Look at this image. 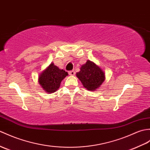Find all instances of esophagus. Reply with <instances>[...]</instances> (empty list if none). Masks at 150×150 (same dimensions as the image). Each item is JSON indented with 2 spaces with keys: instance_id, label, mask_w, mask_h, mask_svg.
Segmentation results:
<instances>
[{
  "instance_id": "obj_1",
  "label": "esophagus",
  "mask_w": 150,
  "mask_h": 150,
  "mask_svg": "<svg viewBox=\"0 0 150 150\" xmlns=\"http://www.w3.org/2000/svg\"><path fill=\"white\" fill-rule=\"evenodd\" d=\"M68 74H69V75L74 76V75H75V72L74 70H71V71H69L68 72Z\"/></svg>"
}]
</instances>
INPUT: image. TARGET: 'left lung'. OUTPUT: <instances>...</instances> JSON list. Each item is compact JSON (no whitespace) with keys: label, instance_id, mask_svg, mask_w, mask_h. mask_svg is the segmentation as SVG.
<instances>
[{"label":"left lung","instance_id":"1","mask_svg":"<svg viewBox=\"0 0 150 150\" xmlns=\"http://www.w3.org/2000/svg\"><path fill=\"white\" fill-rule=\"evenodd\" d=\"M76 76L88 91H96L105 80V73L95 62L88 60L81 66Z\"/></svg>","mask_w":150,"mask_h":150}]
</instances>
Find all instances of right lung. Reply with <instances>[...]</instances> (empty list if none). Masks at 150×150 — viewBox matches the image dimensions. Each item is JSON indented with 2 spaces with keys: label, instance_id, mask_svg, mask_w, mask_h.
<instances>
[{
  "label": "right lung",
  "instance_id": "right-lung-1",
  "mask_svg": "<svg viewBox=\"0 0 150 150\" xmlns=\"http://www.w3.org/2000/svg\"><path fill=\"white\" fill-rule=\"evenodd\" d=\"M68 74L63 69H59L54 62H51L38 76V82L45 91L54 93L60 88L61 83Z\"/></svg>",
  "mask_w": 150,
  "mask_h": 150
}]
</instances>
